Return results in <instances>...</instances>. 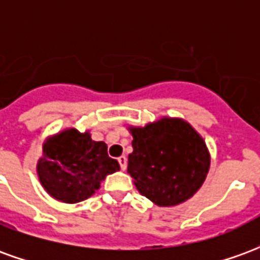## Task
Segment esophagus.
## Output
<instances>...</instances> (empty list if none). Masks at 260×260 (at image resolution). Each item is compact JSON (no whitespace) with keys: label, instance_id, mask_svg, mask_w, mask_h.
<instances>
[{"label":"esophagus","instance_id":"1","mask_svg":"<svg viewBox=\"0 0 260 260\" xmlns=\"http://www.w3.org/2000/svg\"><path fill=\"white\" fill-rule=\"evenodd\" d=\"M118 163H119V167H121V170H122V171H125V170H126V157H125V156H121V157H118Z\"/></svg>","mask_w":260,"mask_h":260}]
</instances>
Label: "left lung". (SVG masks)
I'll return each instance as SVG.
<instances>
[{
    "instance_id": "obj_1",
    "label": "left lung",
    "mask_w": 260,
    "mask_h": 260,
    "mask_svg": "<svg viewBox=\"0 0 260 260\" xmlns=\"http://www.w3.org/2000/svg\"><path fill=\"white\" fill-rule=\"evenodd\" d=\"M134 152L128 174L136 189L160 207L177 206L201 189L210 169L202 135L185 119L161 117L145 126H128Z\"/></svg>"
}]
</instances>
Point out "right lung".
Returning a JSON list of instances; mask_svg holds the SVG:
<instances>
[{
  "label": "right lung",
  "instance_id": "obj_1",
  "mask_svg": "<svg viewBox=\"0 0 260 260\" xmlns=\"http://www.w3.org/2000/svg\"><path fill=\"white\" fill-rule=\"evenodd\" d=\"M119 170L108 157L107 145L91 139L89 131L65 128L43 142L36 171L48 195L64 203H78L96 193L103 180Z\"/></svg>",
  "mask_w": 260,
  "mask_h": 260
}]
</instances>
